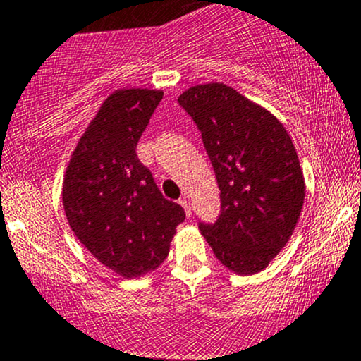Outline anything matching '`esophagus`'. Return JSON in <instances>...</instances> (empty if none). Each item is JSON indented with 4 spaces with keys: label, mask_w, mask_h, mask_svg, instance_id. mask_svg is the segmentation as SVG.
<instances>
[{
    "label": "esophagus",
    "mask_w": 361,
    "mask_h": 361,
    "mask_svg": "<svg viewBox=\"0 0 361 361\" xmlns=\"http://www.w3.org/2000/svg\"><path fill=\"white\" fill-rule=\"evenodd\" d=\"M179 202H180V206H182V208H184L185 214H188V216H191L192 209H191V202H189L188 197H182V200H180Z\"/></svg>",
    "instance_id": "1"
}]
</instances>
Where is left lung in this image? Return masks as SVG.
<instances>
[{"label": "left lung", "instance_id": "left-lung-1", "mask_svg": "<svg viewBox=\"0 0 361 361\" xmlns=\"http://www.w3.org/2000/svg\"><path fill=\"white\" fill-rule=\"evenodd\" d=\"M180 107L201 131L212 160L221 213L200 224L221 264L256 274L288 244L305 200L297 149L283 124L224 83L188 88Z\"/></svg>", "mask_w": 361, "mask_h": 361}]
</instances>
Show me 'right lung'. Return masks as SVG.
Here are the masks:
<instances>
[{
    "label": "right lung",
    "mask_w": 361,
    "mask_h": 361,
    "mask_svg": "<svg viewBox=\"0 0 361 361\" xmlns=\"http://www.w3.org/2000/svg\"><path fill=\"white\" fill-rule=\"evenodd\" d=\"M164 92L121 88L80 137L63 182L68 224L90 254L123 278L157 269L169 256L180 204L165 200L136 145Z\"/></svg>",
    "instance_id": "1"
}]
</instances>
